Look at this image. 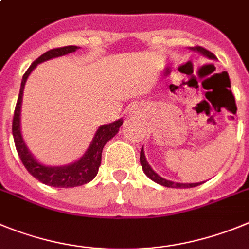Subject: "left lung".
I'll return each instance as SVG.
<instances>
[{"label":"left lung","instance_id":"1","mask_svg":"<svg viewBox=\"0 0 249 249\" xmlns=\"http://www.w3.org/2000/svg\"><path fill=\"white\" fill-rule=\"evenodd\" d=\"M192 51H196V52H200L201 54H203L205 57L210 58V59H214V54L211 53L210 51H207L206 48L203 47H191ZM140 163L141 166H142V171L145 172L147 178H151L154 182L159 183V185H162V186H166V187H172V189H189V187H195V186H198L201 185L202 182H197V183H180V182H174V181H170L166 180V178H161L160 175L156 174L154 170L151 169V166L149 165V162L146 161V158H145V154H144V149L141 147V151H140Z\"/></svg>","mask_w":249,"mask_h":249}]
</instances>
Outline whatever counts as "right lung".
Instances as JSON below:
<instances>
[{"label":"right lung","instance_id":"obj_1","mask_svg":"<svg viewBox=\"0 0 249 249\" xmlns=\"http://www.w3.org/2000/svg\"><path fill=\"white\" fill-rule=\"evenodd\" d=\"M79 47L77 46L53 48L48 52L43 53L41 57H38L31 64V67L27 69V71L23 74V78H22L19 95L18 99H17V104H16L15 115H13V140H15L16 150L18 152L22 163L33 178L41 181L44 185L53 186V187H75V186H82L84 183L90 182L97 176L98 170H99L100 162H102L103 147L111 138L116 135V133L119 131V127L123 124V119H119L114 123H110V124L102 125L97 130V133L94 135L91 144L89 145L86 154L78 161L66 165V166H46V165L36 160L27 147L21 134V118H19L21 116L22 97H23V89L27 78L31 74V71L37 67V64L52 59V58L62 57V55H66L68 53H73Z\"/></svg>","mask_w":249,"mask_h":249}]
</instances>
